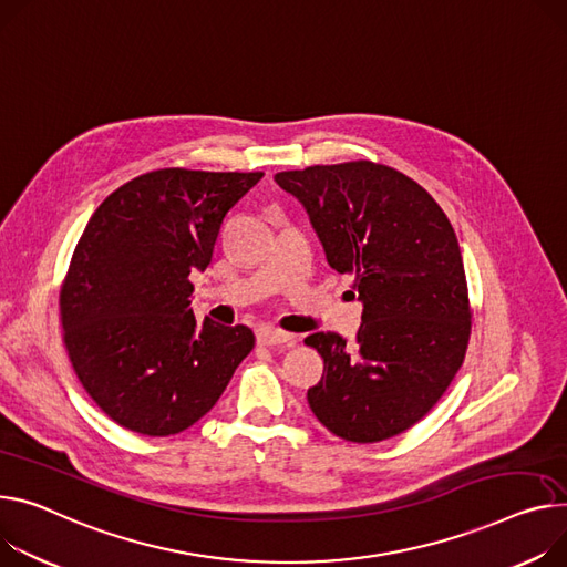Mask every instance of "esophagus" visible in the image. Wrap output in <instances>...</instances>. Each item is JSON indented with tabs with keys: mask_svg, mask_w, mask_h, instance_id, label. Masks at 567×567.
Masks as SVG:
<instances>
[{
	"mask_svg": "<svg viewBox=\"0 0 567 567\" xmlns=\"http://www.w3.org/2000/svg\"><path fill=\"white\" fill-rule=\"evenodd\" d=\"M256 338H258V342H260V344H266V347L292 344V340H295V336H292V333H286V331H279V329H272V327L258 329Z\"/></svg>",
	"mask_w": 567,
	"mask_h": 567,
	"instance_id": "obj_1",
	"label": "esophagus"
}]
</instances>
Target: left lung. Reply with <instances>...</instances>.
<instances>
[{"label":"left lung","instance_id":"obj_1","mask_svg":"<svg viewBox=\"0 0 567 567\" xmlns=\"http://www.w3.org/2000/svg\"><path fill=\"white\" fill-rule=\"evenodd\" d=\"M275 182L307 208L329 266L354 277L363 301L354 347L331 331L303 340L324 359L309 406L342 441L393 439L443 398L467 352L456 234L420 184L381 163L311 165Z\"/></svg>","mask_w":567,"mask_h":567}]
</instances>
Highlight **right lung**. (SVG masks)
<instances>
[{
	"mask_svg": "<svg viewBox=\"0 0 567 567\" xmlns=\"http://www.w3.org/2000/svg\"><path fill=\"white\" fill-rule=\"evenodd\" d=\"M264 172L154 169L111 193L61 284V327L85 393L120 426L163 439L204 417L254 350L245 324L197 322L190 272Z\"/></svg>",
	"mask_w": 567,
	"mask_h": 567,
	"instance_id": "right-lung-1",
	"label": "right lung"
}]
</instances>
